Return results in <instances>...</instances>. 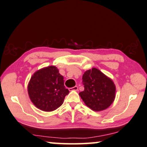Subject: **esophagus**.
I'll return each instance as SVG.
<instances>
[{"label":"esophagus","instance_id":"esophagus-1","mask_svg":"<svg viewBox=\"0 0 147 147\" xmlns=\"http://www.w3.org/2000/svg\"><path fill=\"white\" fill-rule=\"evenodd\" d=\"M69 91H78V87L77 86H75L74 87L70 88Z\"/></svg>","mask_w":147,"mask_h":147}]
</instances>
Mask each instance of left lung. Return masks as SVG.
Returning <instances> with one entry per match:
<instances>
[{
  "label": "left lung",
  "instance_id": "left-lung-1",
  "mask_svg": "<svg viewBox=\"0 0 147 147\" xmlns=\"http://www.w3.org/2000/svg\"><path fill=\"white\" fill-rule=\"evenodd\" d=\"M84 91L79 95L85 105L93 111H99L107 108L115 98L116 87L111 80L95 68L83 74Z\"/></svg>",
  "mask_w": 147,
  "mask_h": 147
}]
</instances>
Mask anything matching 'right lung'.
I'll return each mask as SVG.
<instances>
[{
    "mask_svg": "<svg viewBox=\"0 0 147 147\" xmlns=\"http://www.w3.org/2000/svg\"><path fill=\"white\" fill-rule=\"evenodd\" d=\"M31 101L41 110L52 111L63 103L69 91L64 84V77L54 66L35 72L28 85Z\"/></svg>",
    "mask_w": 147,
    "mask_h": 147,
    "instance_id": "1",
    "label": "right lung"
}]
</instances>
